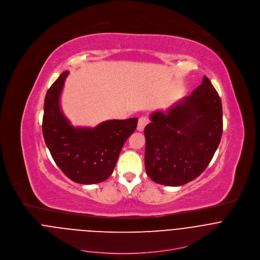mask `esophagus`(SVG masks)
<instances>
[{"instance_id":"34e87169","label":"esophagus","mask_w":260,"mask_h":260,"mask_svg":"<svg viewBox=\"0 0 260 260\" xmlns=\"http://www.w3.org/2000/svg\"><path fill=\"white\" fill-rule=\"evenodd\" d=\"M149 123V119L146 116H142L139 118L138 120V125H137V129L138 131H143L145 126Z\"/></svg>"}]
</instances>
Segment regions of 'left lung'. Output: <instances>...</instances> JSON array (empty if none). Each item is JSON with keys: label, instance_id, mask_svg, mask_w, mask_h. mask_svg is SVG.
Wrapping results in <instances>:
<instances>
[{"label": "left lung", "instance_id": "left-lung-1", "mask_svg": "<svg viewBox=\"0 0 260 260\" xmlns=\"http://www.w3.org/2000/svg\"><path fill=\"white\" fill-rule=\"evenodd\" d=\"M145 127V168L156 183L180 186L210 163L222 136L221 100L204 76L190 96L166 112H153Z\"/></svg>", "mask_w": 260, "mask_h": 260}]
</instances>
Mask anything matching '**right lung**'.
<instances>
[{
	"instance_id": "1",
	"label": "right lung",
	"mask_w": 260,
	"mask_h": 260,
	"mask_svg": "<svg viewBox=\"0 0 260 260\" xmlns=\"http://www.w3.org/2000/svg\"><path fill=\"white\" fill-rule=\"evenodd\" d=\"M68 71L48 90L43 116V136L55 163L72 181L95 184L105 181L117 163L128 137L137 127V118L108 120L94 128L74 127L60 106Z\"/></svg>"
}]
</instances>
